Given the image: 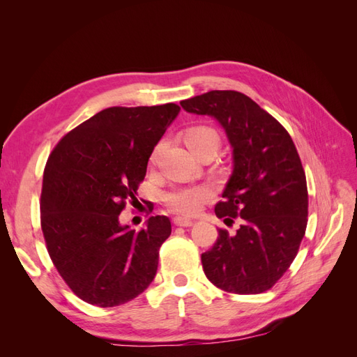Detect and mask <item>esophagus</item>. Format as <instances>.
<instances>
[{
  "instance_id": "esophagus-1",
  "label": "esophagus",
  "mask_w": 357,
  "mask_h": 357,
  "mask_svg": "<svg viewBox=\"0 0 357 357\" xmlns=\"http://www.w3.org/2000/svg\"><path fill=\"white\" fill-rule=\"evenodd\" d=\"M172 222H174L176 226H192V220L189 219H185V218H174L172 219Z\"/></svg>"
}]
</instances>
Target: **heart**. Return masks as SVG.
<instances>
[{"instance_id": "1", "label": "heart", "mask_w": 357, "mask_h": 357, "mask_svg": "<svg viewBox=\"0 0 357 357\" xmlns=\"http://www.w3.org/2000/svg\"><path fill=\"white\" fill-rule=\"evenodd\" d=\"M186 143L190 147L192 152L198 153L199 150L205 147H214L218 149L220 144L219 134L214 131L210 126H192L186 132ZM164 149V142L156 144L153 149L152 156H150V164L155 165L160 153ZM211 197V190L208 188H181L171 190L165 195V204L167 207L178 214L192 215L201 210L202 204Z\"/></svg>"}]
</instances>
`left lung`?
I'll use <instances>...</instances> for the list:
<instances>
[{"label":"left lung","mask_w":357,"mask_h":357,"mask_svg":"<svg viewBox=\"0 0 357 357\" xmlns=\"http://www.w3.org/2000/svg\"><path fill=\"white\" fill-rule=\"evenodd\" d=\"M180 104L218 119L234 149V172L214 213L241 225L234 235L219 228L214 245L201 255L204 273L229 294H262L287 271L307 229L308 190L298 150L284 126L241 92L210 91Z\"/></svg>","instance_id":"obj_1"}]
</instances>
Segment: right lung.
Masks as SVG:
<instances>
[{
  "label": "right lung",
  "mask_w": 357,
  "mask_h": 357,
  "mask_svg": "<svg viewBox=\"0 0 357 357\" xmlns=\"http://www.w3.org/2000/svg\"><path fill=\"white\" fill-rule=\"evenodd\" d=\"M180 107H110L61 138L43 174L41 231L67 286L96 307L137 298L153 282L159 248L171 234L167 215L142 231L119 223L137 201L147 162Z\"/></svg>",
  "instance_id": "1"
}]
</instances>
